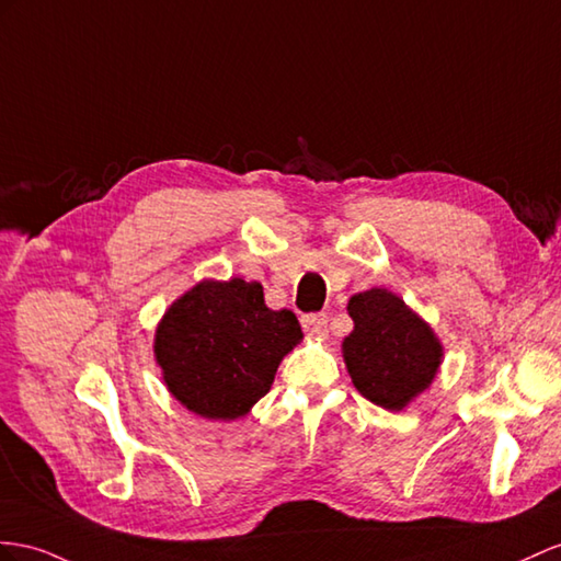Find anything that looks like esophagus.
Masks as SVG:
<instances>
[{
	"mask_svg": "<svg viewBox=\"0 0 561 561\" xmlns=\"http://www.w3.org/2000/svg\"><path fill=\"white\" fill-rule=\"evenodd\" d=\"M300 324H304V329H306L310 336L322 339V336H327L329 318H327L324 312H310V314H304V320H300Z\"/></svg>",
	"mask_w": 561,
	"mask_h": 561,
	"instance_id": "obj_1",
	"label": "esophagus"
}]
</instances>
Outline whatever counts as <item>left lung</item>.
Wrapping results in <instances>:
<instances>
[{
  "mask_svg": "<svg viewBox=\"0 0 561 561\" xmlns=\"http://www.w3.org/2000/svg\"><path fill=\"white\" fill-rule=\"evenodd\" d=\"M348 314L353 332L341 353L353 386L383 410H405L438 375L440 339L403 298L381 286L351 296Z\"/></svg>",
  "mask_w": 561,
  "mask_h": 561,
  "instance_id": "1",
  "label": "left lung"
}]
</instances>
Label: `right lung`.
<instances>
[{
  "instance_id": "right-lung-1",
  "label": "right lung",
  "mask_w": 561,
  "mask_h": 561,
  "mask_svg": "<svg viewBox=\"0 0 561 561\" xmlns=\"http://www.w3.org/2000/svg\"><path fill=\"white\" fill-rule=\"evenodd\" d=\"M300 339L296 314L267 308L257 282L201 279L158 322L153 357L178 403L204 420L232 422L270 391Z\"/></svg>"
}]
</instances>
